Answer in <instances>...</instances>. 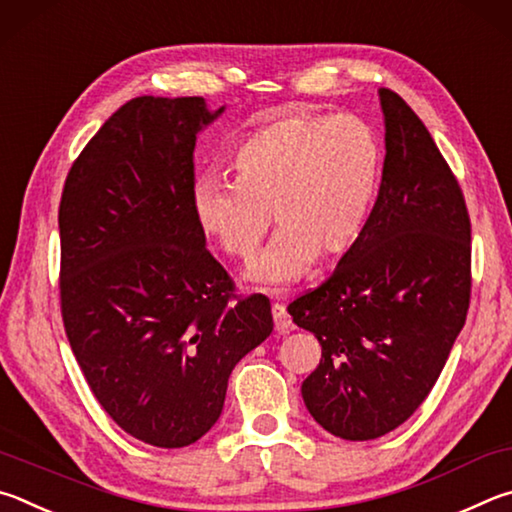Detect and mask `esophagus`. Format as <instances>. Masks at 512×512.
Masks as SVG:
<instances>
[{"instance_id":"obj_1","label":"esophagus","mask_w":512,"mask_h":512,"mask_svg":"<svg viewBox=\"0 0 512 512\" xmlns=\"http://www.w3.org/2000/svg\"><path fill=\"white\" fill-rule=\"evenodd\" d=\"M272 317H274V328L279 330L281 335L290 333V330H292V317L288 315V310H285V306H281V303H274V306H272Z\"/></svg>"}]
</instances>
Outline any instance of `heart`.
Listing matches in <instances>:
<instances>
[{
	"mask_svg": "<svg viewBox=\"0 0 512 512\" xmlns=\"http://www.w3.org/2000/svg\"><path fill=\"white\" fill-rule=\"evenodd\" d=\"M384 150L357 114L288 116L267 123L231 155L233 182L204 177L193 188L200 231L224 254L249 261L272 224L279 236L247 267L265 290L299 281L317 256L351 251L369 227Z\"/></svg>",
	"mask_w": 512,
	"mask_h": 512,
	"instance_id": "heart-1",
	"label": "heart"
}]
</instances>
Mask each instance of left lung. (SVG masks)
<instances>
[{
	"label": "left lung",
	"mask_w": 512,
	"mask_h": 512,
	"mask_svg": "<svg viewBox=\"0 0 512 512\" xmlns=\"http://www.w3.org/2000/svg\"><path fill=\"white\" fill-rule=\"evenodd\" d=\"M382 184L369 227L288 312L321 344L301 384L310 416L346 441L405 423L441 375L470 306V218L416 112L380 89Z\"/></svg>",
	"instance_id": "obj_1"
}]
</instances>
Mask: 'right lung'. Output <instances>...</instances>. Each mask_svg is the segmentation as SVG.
Instances as JSON below:
<instances>
[{"label": "right lung", "mask_w": 512, "mask_h": 512, "mask_svg": "<svg viewBox=\"0 0 512 512\" xmlns=\"http://www.w3.org/2000/svg\"><path fill=\"white\" fill-rule=\"evenodd\" d=\"M222 112L202 96L132 98L80 152L60 200L71 351L114 423L168 450L209 432L233 366L274 328L263 294L232 301L193 215L195 141Z\"/></svg>", "instance_id": "1"}]
</instances>
